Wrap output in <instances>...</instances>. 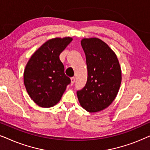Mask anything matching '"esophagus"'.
Instances as JSON below:
<instances>
[{
  "label": "esophagus",
  "mask_w": 150,
  "mask_h": 150,
  "mask_svg": "<svg viewBox=\"0 0 150 150\" xmlns=\"http://www.w3.org/2000/svg\"><path fill=\"white\" fill-rule=\"evenodd\" d=\"M74 83H75V78L74 77L71 78V85H73Z\"/></svg>",
  "instance_id": "1"
}]
</instances>
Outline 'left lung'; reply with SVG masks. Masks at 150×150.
<instances>
[{"label":"left lung","mask_w":150,"mask_h":150,"mask_svg":"<svg viewBox=\"0 0 150 150\" xmlns=\"http://www.w3.org/2000/svg\"><path fill=\"white\" fill-rule=\"evenodd\" d=\"M81 46L86 56L87 81L77 91L80 104L89 112L107 108L117 95L122 82V70L114 51L96 38H84Z\"/></svg>","instance_id":"left-lung-1"}]
</instances>
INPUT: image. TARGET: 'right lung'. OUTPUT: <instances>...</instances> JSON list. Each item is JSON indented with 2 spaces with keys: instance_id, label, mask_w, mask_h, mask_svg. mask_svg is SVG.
I'll return each mask as SVG.
<instances>
[{
  "instance_id": "add662e5",
  "label": "right lung",
  "mask_w": 150,
  "mask_h": 150,
  "mask_svg": "<svg viewBox=\"0 0 150 150\" xmlns=\"http://www.w3.org/2000/svg\"><path fill=\"white\" fill-rule=\"evenodd\" d=\"M71 41L69 37L48 40L33 54L26 65L24 85L30 98L41 107L56 105L70 83L59 55Z\"/></svg>"
}]
</instances>
